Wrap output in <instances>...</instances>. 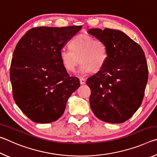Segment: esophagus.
<instances>
[{"label":"esophagus","mask_w":157,"mask_h":157,"mask_svg":"<svg viewBox=\"0 0 157 157\" xmlns=\"http://www.w3.org/2000/svg\"><path fill=\"white\" fill-rule=\"evenodd\" d=\"M79 82H80L81 85H84V84H85V83H86V80H85V79L82 78H79Z\"/></svg>","instance_id":"1"}]
</instances>
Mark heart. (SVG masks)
<instances>
[{
  "instance_id": "heart-1",
  "label": "heart",
  "mask_w": 157,
  "mask_h": 157,
  "mask_svg": "<svg viewBox=\"0 0 157 157\" xmlns=\"http://www.w3.org/2000/svg\"><path fill=\"white\" fill-rule=\"evenodd\" d=\"M70 48L71 50L62 48L59 51L60 61L67 71H75L80 61L82 63L78 73L84 75L93 70H100L107 60V45L102 40L92 36L78 34L71 41Z\"/></svg>"
}]
</instances>
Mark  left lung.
<instances>
[{"instance_id": "8db88e82", "label": "left lung", "mask_w": 157, "mask_h": 157, "mask_svg": "<svg viewBox=\"0 0 157 157\" xmlns=\"http://www.w3.org/2000/svg\"><path fill=\"white\" fill-rule=\"evenodd\" d=\"M88 33L104 41L109 53L104 66L86 80L91 110L106 123H124L138 110L144 97L148 79L145 53L122 31L94 28Z\"/></svg>"}]
</instances>
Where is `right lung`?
<instances>
[{
  "instance_id": "obj_1",
  "label": "right lung",
  "mask_w": 157,
  "mask_h": 157,
  "mask_svg": "<svg viewBox=\"0 0 157 157\" xmlns=\"http://www.w3.org/2000/svg\"><path fill=\"white\" fill-rule=\"evenodd\" d=\"M82 26L38 27L23 36L10 66L13 98L23 113L37 123H50L64 112L66 102L80 84L70 77L59 51Z\"/></svg>"
}]
</instances>
